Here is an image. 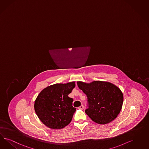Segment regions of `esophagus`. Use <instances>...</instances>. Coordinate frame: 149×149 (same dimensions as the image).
<instances>
[{"mask_svg": "<svg viewBox=\"0 0 149 149\" xmlns=\"http://www.w3.org/2000/svg\"><path fill=\"white\" fill-rule=\"evenodd\" d=\"M84 106L83 105H81L79 107V109H84Z\"/></svg>", "mask_w": 149, "mask_h": 149, "instance_id": "obj_1", "label": "esophagus"}]
</instances>
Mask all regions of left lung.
<instances>
[{"label": "left lung", "instance_id": "obj_1", "mask_svg": "<svg viewBox=\"0 0 149 149\" xmlns=\"http://www.w3.org/2000/svg\"><path fill=\"white\" fill-rule=\"evenodd\" d=\"M77 86L87 97L85 113L95 123L105 124L117 117L122 107L123 95L111 82L94 81L87 84L77 81Z\"/></svg>", "mask_w": 149, "mask_h": 149}]
</instances>
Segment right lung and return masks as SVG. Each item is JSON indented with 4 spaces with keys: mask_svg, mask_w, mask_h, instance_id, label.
Returning a JSON list of instances; mask_svg holds the SVG:
<instances>
[{
    "mask_svg": "<svg viewBox=\"0 0 149 149\" xmlns=\"http://www.w3.org/2000/svg\"><path fill=\"white\" fill-rule=\"evenodd\" d=\"M75 83L56 84L44 88L35 101L37 116L47 127L53 129L63 128L72 121L76 108L73 99L68 97Z\"/></svg>",
    "mask_w": 149,
    "mask_h": 149,
    "instance_id": "1",
    "label": "right lung"
}]
</instances>
